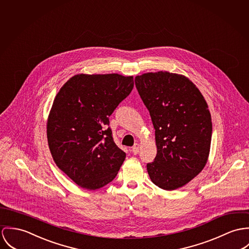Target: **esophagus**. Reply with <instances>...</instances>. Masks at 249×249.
Masks as SVG:
<instances>
[{"label":"esophagus","mask_w":249,"mask_h":249,"mask_svg":"<svg viewBox=\"0 0 249 249\" xmlns=\"http://www.w3.org/2000/svg\"><path fill=\"white\" fill-rule=\"evenodd\" d=\"M139 144L138 143H136L135 145H134V147L132 148V152L134 153V155H138V153H139Z\"/></svg>","instance_id":"34e87169"}]
</instances>
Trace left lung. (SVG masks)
<instances>
[{
    "label": "left lung",
    "instance_id": "obj_1",
    "mask_svg": "<svg viewBox=\"0 0 249 249\" xmlns=\"http://www.w3.org/2000/svg\"><path fill=\"white\" fill-rule=\"evenodd\" d=\"M135 83L156 130L158 153L147 163L150 178L161 189H178L207 162L212 138L207 103L183 75L148 72L137 76Z\"/></svg>",
    "mask_w": 249,
    "mask_h": 249
}]
</instances>
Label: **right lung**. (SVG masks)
<instances>
[{"label":"right lung","mask_w":249,"mask_h":249,"mask_svg":"<svg viewBox=\"0 0 249 249\" xmlns=\"http://www.w3.org/2000/svg\"><path fill=\"white\" fill-rule=\"evenodd\" d=\"M133 88V76L77 74L57 93L47 125L49 147L56 165L80 187L107 185L125 160L109 117Z\"/></svg>","instance_id":"1"}]
</instances>
